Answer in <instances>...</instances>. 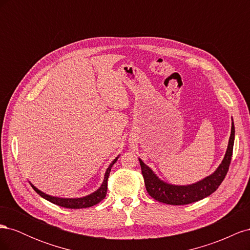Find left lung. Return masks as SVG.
<instances>
[{
    "label": "left lung",
    "mask_w": 250,
    "mask_h": 250,
    "mask_svg": "<svg viewBox=\"0 0 250 250\" xmlns=\"http://www.w3.org/2000/svg\"><path fill=\"white\" fill-rule=\"evenodd\" d=\"M233 140L234 126L232 123L228 150H226L221 165L211 175L200 180L199 183L190 186H173L164 183L155 175L152 170L140 160L142 174L148 194L157 201L172 204V206L190 204L208 197L210 194H213L219 186L222 184L226 174L229 172L232 156Z\"/></svg>",
    "instance_id": "1"
}]
</instances>
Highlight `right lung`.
Segmentation results:
<instances>
[{"mask_svg":"<svg viewBox=\"0 0 250 250\" xmlns=\"http://www.w3.org/2000/svg\"><path fill=\"white\" fill-rule=\"evenodd\" d=\"M118 160V157L116 158L115 161H113L110 165L109 167L107 168L106 172H105V176H104V180H103V184L100 187L99 190H97L96 192H94L93 194H90L88 196H85V197H82V198H58V197H53V196H49L47 194H44L42 192H41L39 188H36L34 186H32V188H34V191L40 194V196H42V198L47 199L48 201L52 202L56 204V206L59 207H62V208H89V207H93L96 206V204L99 203L100 201H102L105 196H106L107 193V180H108V176H109V173L111 170V167L113 166Z\"/></svg>","mask_w":250,"mask_h":250,"instance_id":"add662e5","label":"right lung"}]
</instances>
